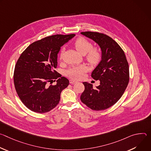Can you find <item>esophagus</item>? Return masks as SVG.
<instances>
[{
  "label": "esophagus",
  "instance_id": "esophagus-1",
  "mask_svg": "<svg viewBox=\"0 0 151 151\" xmlns=\"http://www.w3.org/2000/svg\"><path fill=\"white\" fill-rule=\"evenodd\" d=\"M69 82H70V83H75L77 82L76 81L73 80V79H70V80H69Z\"/></svg>",
  "mask_w": 151,
  "mask_h": 151
}]
</instances>
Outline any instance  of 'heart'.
I'll return each mask as SVG.
<instances>
[{
    "instance_id": "heart-1",
    "label": "heart",
    "mask_w": 151,
    "mask_h": 151,
    "mask_svg": "<svg viewBox=\"0 0 151 151\" xmlns=\"http://www.w3.org/2000/svg\"><path fill=\"white\" fill-rule=\"evenodd\" d=\"M74 45L76 50L81 55H84L87 54V59L90 63L97 64L100 61L101 58L100 51L96 48L92 49L93 44L87 39L82 37L79 38L75 41ZM63 51L64 48L61 51V58L62 57ZM88 70V67L85 65L72 66L66 71V75L75 79H80L84 76L85 73L87 72Z\"/></svg>"
}]
</instances>
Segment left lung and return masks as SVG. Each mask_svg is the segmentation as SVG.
<instances>
[{"mask_svg":"<svg viewBox=\"0 0 151 151\" xmlns=\"http://www.w3.org/2000/svg\"><path fill=\"white\" fill-rule=\"evenodd\" d=\"M81 34L95 42L101 52V61L91 73L94 79L100 81V85L93 88L92 84L83 82L85 90L81 100L92 110H104L124 94L129 82L128 63L124 51L111 37L92 32Z\"/></svg>","mask_w":151,"mask_h":151,"instance_id":"1","label":"left lung"}]
</instances>
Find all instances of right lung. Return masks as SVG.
<instances>
[{
	"label": "right lung",
	"instance_id": "add662e5",
	"mask_svg": "<svg viewBox=\"0 0 151 151\" xmlns=\"http://www.w3.org/2000/svg\"><path fill=\"white\" fill-rule=\"evenodd\" d=\"M75 36L46 37L32 43L19 57L14 73L15 88L21 101L32 111L48 112L58 104L61 93L68 87L69 81L57 75V55L60 48ZM58 77L55 86L48 85Z\"/></svg>",
	"mask_w": 151,
	"mask_h": 151
}]
</instances>
